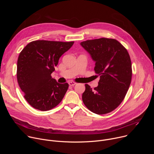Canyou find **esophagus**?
<instances>
[{
    "label": "esophagus",
    "instance_id": "esophagus-1",
    "mask_svg": "<svg viewBox=\"0 0 154 154\" xmlns=\"http://www.w3.org/2000/svg\"><path fill=\"white\" fill-rule=\"evenodd\" d=\"M69 85H70V86H74V85H75V84H76V83L75 82H72V81H70V82H69Z\"/></svg>",
    "mask_w": 154,
    "mask_h": 154
}]
</instances>
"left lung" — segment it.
<instances>
[{
    "instance_id": "left-lung-1",
    "label": "left lung",
    "mask_w": 154,
    "mask_h": 154,
    "mask_svg": "<svg viewBox=\"0 0 154 154\" xmlns=\"http://www.w3.org/2000/svg\"><path fill=\"white\" fill-rule=\"evenodd\" d=\"M80 45L96 62L94 71L100 75L98 86L93 90L85 84L82 100L93 113H108L121 104L129 88L132 75L130 55L115 39L86 40Z\"/></svg>"
}]
</instances>
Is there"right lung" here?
Instances as JSON below:
<instances>
[{
  "label": "right lung",
  "mask_w": 154,
  "mask_h": 154,
  "mask_svg": "<svg viewBox=\"0 0 154 154\" xmlns=\"http://www.w3.org/2000/svg\"><path fill=\"white\" fill-rule=\"evenodd\" d=\"M74 43L36 40L29 43L20 52L17 63V82L24 98L34 108L50 110L62 100L69 85L58 83L51 74L60 57Z\"/></svg>",
  "instance_id": "right-lung-1"
}]
</instances>
